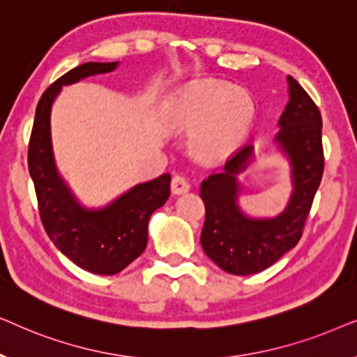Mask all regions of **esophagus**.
Listing matches in <instances>:
<instances>
[{
    "label": "esophagus",
    "instance_id": "esophagus-1",
    "mask_svg": "<svg viewBox=\"0 0 357 357\" xmlns=\"http://www.w3.org/2000/svg\"><path fill=\"white\" fill-rule=\"evenodd\" d=\"M170 188H172V193L175 195H182L187 193L190 190V183L187 182V178L182 177V175H175L170 182Z\"/></svg>",
    "mask_w": 357,
    "mask_h": 357
}]
</instances>
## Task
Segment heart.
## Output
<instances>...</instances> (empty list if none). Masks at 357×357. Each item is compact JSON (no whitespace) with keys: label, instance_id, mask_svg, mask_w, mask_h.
<instances>
[{"label":"heart","instance_id":"b5f03b06","mask_svg":"<svg viewBox=\"0 0 357 357\" xmlns=\"http://www.w3.org/2000/svg\"><path fill=\"white\" fill-rule=\"evenodd\" d=\"M245 91L222 82H193L180 92L174 110L178 130L192 131V149L203 160L221 159L241 144L253 120Z\"/></svg>","mask_w":357,"mask_h":357}]
</instances>
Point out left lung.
Here are the masks:
<instances>
[{
  "label": "left lung",
  "mask_w": 357,
  "mask_h": 357,
  "mask_svg": "<svg viewBox=\"0 0 357 357\" xmlns=\"http://www.w3.org/2000/svg\"><path fill=\"white\" fill-rule=\"evenodd\" d=\"M287 82L289 102L276 136L292 164L294 193L286 211L275 219H248L237 208L236 175L247 167L250 146L237 149L224 172L209 175L199 190L206 209L199 242L204 253L231 275L263 271L297 245L324 175L320 110L294 77H287Z\"/></svg>",
  "instance_id": "obj_1"
}]
</instances>
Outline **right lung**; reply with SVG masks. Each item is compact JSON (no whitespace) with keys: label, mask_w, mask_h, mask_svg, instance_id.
Returning a JSON list of instances; mask_svg holds the SVG:
<instances>
[{"label":"right lung","mask_w":357,"mask_h":357,"mask_svg":"<svg viewBox=\"0 0 357 357\" xmlns=\"http://www.w3.org/2000/svg\"><path fill=\"white\" fill-rule=\"evenodd\" d=\"M116 63H84L43 92L29 139V172L45 232L61 253L94 275H116L144 252L151 214L167 202L170 175L136 185L100 211L82 209L58 177L52 154L50 109L61 86L115 70Z\"/></svg>","instance_id":"add662e5"}]
</instances>
